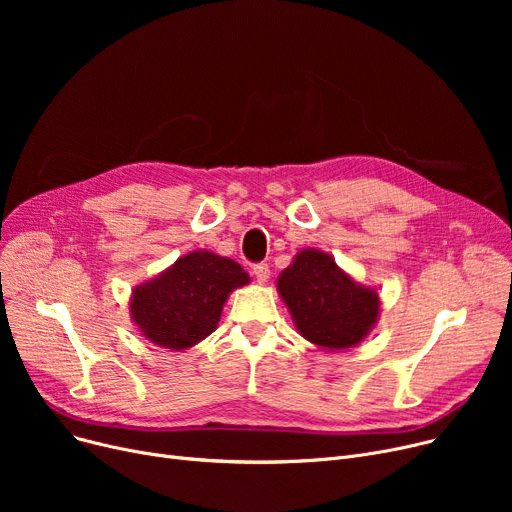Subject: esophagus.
<instances>
[{"mask_svg":"<svg viewBox=\"0 0 512 512\" xmlns=\"http://www.w3.org/2000/svg\"><path fill=\"white\" fill-rule=\"evenodd\" d=\"M253 274H255L259 284L267 282V278H270V265H267V263H255L253 265Z\"/></svg>","mask_w":512,"mask_h":512,"instance_id":"obj_1","label":"esophagus"}]
</instances>
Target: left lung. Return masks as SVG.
Instances as JSON below:
<instances>
[{
    "label": "left lung",
    "mask_w": 512,
    "mask_h": 512,
    "mask_svg": "<svg viewBox=\"0 0 512 512\" xmlns=\"http://www.w3.org/2000/svg\"><path fill=\"white\" fill-rule=\"evenodd\" d=\"M278 290L299 332L324 348L359 344L380 313L378 294L357 286L321 251H301L280 274Z\"/></svg>",
    "instance_id": "8db88e82"
}]
</instances>
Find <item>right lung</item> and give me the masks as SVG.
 <instances>
[{"label":"right lung","mask_w":512,"mask_h":512,"mask_svg":"<svg viewBox=\"0 0 512 512\" xmlns=\"http://www.w3.org/2000/svg\"><path fill=\"white\" fill-rule=\"evenodd\" d=\"M247 282V272L232 259L209 251L188 253L134 290L132 319L151 342L182 351L218 328L228 294Z\"/></svg>","instance_id":"right-lung-1"}]
</instances>
